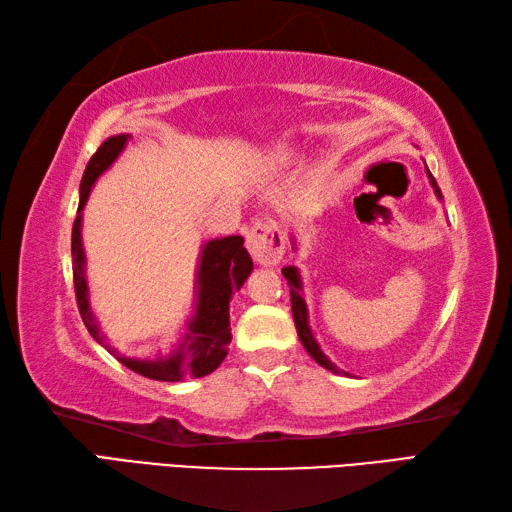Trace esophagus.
Wrapping results in <instances>:
<instances>
[{
    "mask_svg": "<svg viewBox=\"0 0 512 512\" xmlns=\"http://www.w3.org/2000/svg\"><path fill=\"white\" fill-rule=\"evenodd\" d=\"M246 248L257 264L275 266L284 257L286 239L275 222H257L246 233Z\"/></svg>",
    "mask_w": 512,
    "mask_h": 512,
    "instance_id": "34e87169",
    "label": "esophagus"
}]
</instances>
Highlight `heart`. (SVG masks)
<instances>
[{"instance_id":"b5f03b06","label":"heart","mask_w":512,"mask_h":512,"mask_svg":"<svg viewBox=\"0 0 512 512\" xmlns=\"http://www.w3.org/2000/svg\"><path fill=\"white\" fill-rule=\"evenodd\" d=\"M268 162L277 169H288L297 162L295 151L288 149V147H273L268 151Z\"/></svg>"}]
</instances>
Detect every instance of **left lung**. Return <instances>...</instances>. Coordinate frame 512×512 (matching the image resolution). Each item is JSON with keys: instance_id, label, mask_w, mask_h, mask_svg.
I'll list each match as a JSON object with an SVG mask.
<instances>
[{"instance_id": "obj_1", "label": "left lung", "mask_w": 512, "mask_h": 512, "mask_svg": "<svg viewBox=\"0 0 512 512\" xmlns=\"http://www.w3.org/2000/svg\"><path fill=\"white\" fill-rule=\"evenodd\" d=\"M427 178L431 182L433 187V193H436V198L442 200V193L438 189V182L433 180L431 171L427 169ZM290 244H292V250H297V235L290 233ZM284 277L288 279V286H290V303H292V317H295V325H297V334H299V341L301 345L306 347V352L317 361L323 369H328V372L332 374H347V372H341L339 367H336L328 356L323 354L321 345L317 343V339H314L312 334V328H310V317H308V306H306V297H303V279H301V273L297 266H286L284 270ZM350 376V374H347Z\"/></svg>"}]
</instances>
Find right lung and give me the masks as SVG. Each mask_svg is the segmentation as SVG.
I'll return each mask as SVG.
<instances>
[{
    "label": "right lung",
    "mask_w": 512,
    "mask_h": 512,
    "mask_svg": "<svg viewBox=\"0 0 512 512\" xmlns=\"http://www.w3.org/2000/svg\"><path fill=\"white\" fill-rule=\"evenodd\" d=\"M129 134H116L105 140L90 158L83 171L79 187V211L72 226V273L74 292L79 303L81 319L85 328L99 341L107 352L116 356L132 372L162 380V383H182L184 378H200L215 372L226 358L228 343H231V317L228 303L235 290L244 286L248 275L253 273V259L244 248L242 235L215 237L200 246L198 266L193 279V310L180 332V339L167 352H156L154 356H127L107 343V334L90 303L88 284V257L83 248V209L94 189L96 180L110 169L129 143Z\"/></svg>",
    "instance_id": "add662e5"
}]
</instances>
